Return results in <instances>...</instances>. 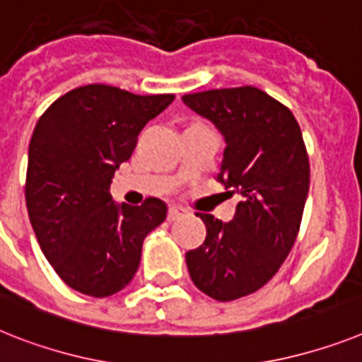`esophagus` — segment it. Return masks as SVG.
<instances>
[{
  "label": "esophagus",
  "instance_id": "esophagus-1",
  "mask_svg": "<svg viewBox=\"0 0 362 362\" xmlns=\"http://www.w3.org/2000/svg\"><path fill=\"white\" fill-rule=\"evenodd\" d=\"M186 209L182 208V206H171V208H169V214H167V218H169V221H178V218H182V217H186Z\"/></svg>",
  "mask_w": 362,
  "mask_h": 362
}]
</instances>
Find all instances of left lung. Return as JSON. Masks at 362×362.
I'll list each match as a JSON object with an SVG mask.
<instances>
[{"label":"left lung","mask_w":362,"mask_h":362,"mask_svg":"<svg viewBox=\"0 0 362 362\" xmlns=\"http://www.w3.org/2000/svg\"><path fill=\"white\" fill-rule=\"evenodd\" d=\"M224 138L217 180L241 200L230 223L197 214L206 239L186 254L197 289L218 302L256 293L289 256L309 191V158L293 112L254 86L182 97Z\"/></svg>","instance_id":"left-lung-1"}]
</instances>
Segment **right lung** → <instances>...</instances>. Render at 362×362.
Here are the masks:
<instances>
[{
  "mask_svg": "<svg viewBox=\"0 0 362 362\" xmlns=\"http://www.w3.org/2000/svg\"><path fill=\"white\" fill-rule=\"evenodd\" d=\"M173 99L88 84L57 99L36 123L27 211L45 259L71 289L93 298L124 289L139 267L144 239L165 221V202L117 204L110 184L141 129Z\"/></svg>",
  "mask_w": 362,
  "mask_h": 362,
  "instance_id": "1",
  "label": "right lung"
}]
</instances>
